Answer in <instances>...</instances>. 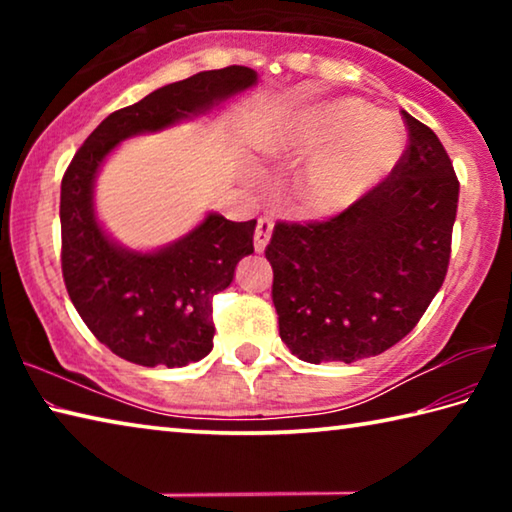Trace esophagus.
<instances>
[{
	"mask_svg": "<svg viewBox=\"0 0 512 512\" xmlns=\"http://www.w3.org/2000/svg\"><path fill=\"white\" fill-rule=\"evenodd\" d=\"M273 235V221L268 219V216H262V219L257 221V228H255V250L257 253H264L268 241H271Z\"/></svg>",
	"mask_w": 512,
	"mask_h": 512,
	"instance_id": "1",
	"label": "esophagus"
}]
</instances>
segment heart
I'll return each instance as SVG.
<instances>
[{"label":"heart","instance_id":"obj_1","mask_svg":"<svg viewBox=\"0 0 512 512\" xmlns=\"http://www.w3.org/2000/svg\"><path fill=\"white\" fill-rule=\"evenodd\" d=\"M406 133L393 117L357 99H332L300 108L264 137L262 151L306 158L293 180L309 214L334 216L363 201L402 160Z\"/></svg>","mask_w":512,"mask_h":512}]
</instances>
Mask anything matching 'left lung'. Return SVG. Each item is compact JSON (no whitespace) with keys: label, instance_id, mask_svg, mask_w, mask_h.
<instances>
[{"label":"left lung","instance_id":"8db88e82","mask_svg":"<svg viewBox=\"0 0 512 512\" xmlns=\"http://www.w3.org/2000/svg\"><path fill=\"white\" fill-rule=\"evenodd\" d=\"M404 119L409 149L375 192L323 223H277L266 246L280 339L302 361L377 357L443 287L458 180L436 133Z\"/></svg>","mask_w":512,"mask_h":512}]
</instances>
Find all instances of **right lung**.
Returning a JSON list of instances; mask_svg holds the SVG:
<instances>
[{
  "instance_id": "add662e5",
  "label": "right lung",
  "mask_w": 512,
  "mask_h": 512,
  "mask_svg": "<svg viewBox=\"0 0 512 512\" xmlns=\"http://www.w3.org/2000/svg\"><path fill=\"white\" fill-rule=\"evenodd\" d=\"M255 85V69L241 65L164 85L103 119L65 171V287L83 323L121 359L146 368H183L212 352V298L230 287L239 259L255 250L257 221L235 223L207 212L196 228L167 246L128 248L108 235L94 207L103 162L128 137L210 115Z\"/></svg>"
}]
</instances>
